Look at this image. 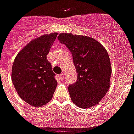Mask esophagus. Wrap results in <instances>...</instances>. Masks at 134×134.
<instances>
[{"label":"esophagus","mask_w":134,"mask_h":134,"mask_svg":"<svg viewBox=\"0 0 134 134\" xmlns=\"http://www.w3.org/2000/svg\"><path fill=\"white\" fill-rule=\"evenodd\" d=\"M59 77H60V80H64V78H65V76H64L63 74H60Z\"/></svg>","instance_id":"34e87169"}]
</instances>
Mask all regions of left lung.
<instances>
[{
	"label": "left lung",
	"instance_id": "1",
	"mask_svg": "<svg viewBox=\"0 0 134 134\" xmlns=\"http://www.w3.org/2000/svg\"><path fill=\"white\" fill-rule=\"evenodd\" d=\"M72 54L78 74L76 82L68 87L71 100L87 109L96 105L110 86L111 66L105 48L94 38L62 33L58 36Z\"/></svg>",
	"mask_w": 134,
	"mask_h": 134
}]
</instances>
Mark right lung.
<instances>
[{
    "label": "right lung",
    "instance_id": "1",
    "mask_svg": "<svg viewBox=\"0 0 134 134\" xmlns=\"http://www.w3.org/2000/svg\"><path fill=\"white\" fill-rule=\"evenodd\" d=\"M57 33L32 40L15 58L12 80L16 92L26 103L41 107L52 100L57 86L55 74L47 56Z\"/></svg>",
    "mask_w": 134,
    "mask_h": 134
}]
</instances>
